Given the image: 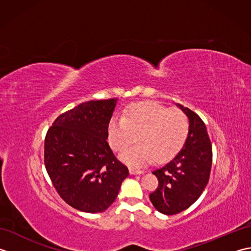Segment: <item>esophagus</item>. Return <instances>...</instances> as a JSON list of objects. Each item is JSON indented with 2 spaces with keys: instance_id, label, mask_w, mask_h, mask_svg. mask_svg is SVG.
<instances>
[{
  "instance_id": "34e87169",
  "label": "esophagus",
  "mask_w": 251,
  "mask_h": 251,
  "mask_svg": "<svg viewBox=\"0 0 251 251\" xmlns=\"http://www.w3.org/2000/svg\"><path fill=\"white\" fill-rule=\"evenodd\" d=\"M129 173H130V175H139V174H141L142 172H141L140 169H136V168L130 167V168H129Z\"/></svg>"
}]
</instances>
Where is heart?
I'll use <instances>...</instances> for the list:
<instances>
[{"instance_id": "1", "label": "heart", "mask_w": 251, "mask_h": 251, "mask_svg": "<svg viewBox=\"0 0 251 251\" xmlns=\"http://www.w3.org/2000/svg\"><path fill=\"white\" fill-rule=\"evenodd\" d=\"M189 129V119L182 111L156 102H139L131 104L124 117L111 121L109 137L112 148L122 151L139 136V142L121 156L131 166L141 167L155 158L158 163L173 158L184 146Z\"/></svg>"}]
</instances>
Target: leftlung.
<instances>
[{
	"mask_svg": "<svg viewBox=\"0 0 251 251\" xmlns=\"http://www.w3.org/2000/svg\"><path fill=\"white\" fill-rule=\"evenodd\" d=\"M179 106L189 117V136L177 155L152 173L158 186L150 194V201L156 210L168 216L179 214L197 201L209 181L212 163L205 123L195 112Z\"/></svg>",
	"mask_w": 251,
	"mask_h": 251,
	"instance_id": "left-lung-1",
	"label": "left lung"
}]
</instances>
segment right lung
Segmentation results:
<instances>
[{"mask_svg":"<svg viewBox=\"0 0 251 251\" xmlns=\"http://www.w3.org/2000/svg\"><path fill=\"white\" fill-rule=\"evenodd\" d=\"M115 104L116 99L83 102L60 114L47 130L46 172L57 193L77 210L108 209L129 175L106 142Z\"/></svg>","mask_w":251,"mask_h":251,"instance_id":"obj_1","label":"right lung"}]
</instances>
